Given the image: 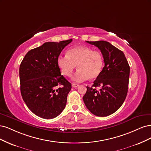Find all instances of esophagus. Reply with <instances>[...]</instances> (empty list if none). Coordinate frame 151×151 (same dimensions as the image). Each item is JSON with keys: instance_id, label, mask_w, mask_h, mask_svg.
<instances>
[{"instance_id": "obj_1", "label": "esophagus", "mask_w": 151, "mask_h": 151, "mask_svg": "<svg viewBox=\"0 0 151 151\" xmlns=\"http://www.w3.org/2000/svg\"><path fill=\"white\" fill-rule=\"evenodd\" d=\"M72 86L73 87V88H76V87H78L79 86V85H78V84H75V83H72Z\"/></svg>"}]
</instances>
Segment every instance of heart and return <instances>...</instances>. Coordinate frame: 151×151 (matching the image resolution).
<instances>
[{"instance_id":"heart-1","label":"heart","mask_w":151,"mask_h":151,"mask_svg":"<svg viewBox=\"0 0 151 151\" xmlns=\"http://www.w3.org/2000/svg\"><path fill=\"white\" fill-rule=\"evenodd\" d=\"M58 66L61 74L70 76L76 65L78 68L72 76V80L81 83L98 77L103 69L104 60L99 51L86 46L73 47L67 51V56H60L57 60Z\"/></svg>"}]
</instances>
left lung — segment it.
I'll list each match as a JSON object with an SVG mask.
<instances>
[{"mask_svg":"<svg viewBox=\"0 0 151 151\" xmlns=\"http://www.w3.org/2000/svg\"><path fill=\"white\" fill-rule=\"evenodd\" d=\"M94 45L103 55L105 66L91 86H86L83 97L91 112L99 116H106L117 110L127 96L130 66L124 53L105 41H86ZM101 86L98 91L94 88Z\"/></svg>","mask_w":151,"mask_h":151,"instance_id":"left-lung-1","label":"left lung"}]
</instances>
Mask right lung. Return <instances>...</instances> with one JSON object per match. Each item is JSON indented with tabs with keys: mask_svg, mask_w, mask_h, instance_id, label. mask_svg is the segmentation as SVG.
<instances>
[{
	"mask_svg": "<svg viewBox=\"0 0 151 151\" xmlns=\"http://www.w3.org/2000/svg\"><path fill=\"white\" fill-rule=\"evenodd\" d=\"M72 39L47 42L29 51L19 68L24 101L32 113L46 119L56 117L65 108L71 84L61 75L57 60Z\"/></svg>",
	"mask_w": 151,
	"mask_h": 151,
	"instance_id": "1",
	"label": "right lung"
}]
</instances>
